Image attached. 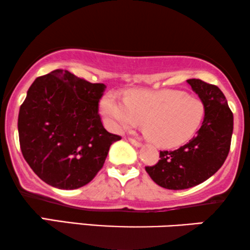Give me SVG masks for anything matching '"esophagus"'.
Listing matches in <instances>:
<instances>
[{
  "mask_svg": "<svg viewBox=\"0 0 250 250\" xmlns=\"http://www.w3.org/2000/svg\"><path fill=\"white\" fill-rule=\"evenodd\" d=\"M129 142H131V144L134 146V147H141V145H142L140 141L135 140V139H129Z\"/></svg>",
  "mask_w": 250,
  "mask_h": 250,
  "instance_id": "esophagus-1",
  "label": "esophagus"
}]
</instances>
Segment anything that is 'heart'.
<instances>
[{"mask_svg":"<svg viewBox=\"0 0 250 250\" xmlns=\"http://www.w3.org/2000/svg\"><path fill=\"white\" fill-rule=\"evenodd\" d=\"M101 111L113 131H129L145 121L146 135L154 144L176 148L196 134L206 108L200 99L179 90H133L124 101L115 94H106Z\"/></svg>","mask_w":250,"mask_h":250,"instance_id":"obj_1","label":"heart"}]
</instances>
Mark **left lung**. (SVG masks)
<instances>
[{
  "label": "left lung",
  "mask_w": 250,
  "mask_h": 250,
  "mask_svg": "<svg viewBox=\"0 0 250 250\" xmlns=\"http://www.w3.org/2000/svg\"><path fill=\"white\" fill-rule=\"evenodd\" d=\"M187 83L203 102L206 113L197 134L176 150L160 151L161 160L146 171L158 186L186 189L202 184L222 167L233 133V113L218 87L200 79Z\"/></svg>",
  "instance_id": "8db88e82"
}]
</instances>
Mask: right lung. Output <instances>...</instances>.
Returning a JSON list of instances; mask_svg holds the SVG:
<instances>
[{
	"mask_svg": "<svg viewBox=\"0 0 250 250\" xmlns=\"http://www.w3.org/2000/svg\"><path fill=\"white\" fill-rule=\"evenodd\" d=\"M104 83H92L66 70L38 77L19 109L22 156L50 186L76 189L93 180L119 135L103 127L99 102Z\"/></svg>",
	"mask_w": 250,
	"mask_h": 250,
	"instance_id": "obj_1",
	"label": "right lung"
}]
</instances>
